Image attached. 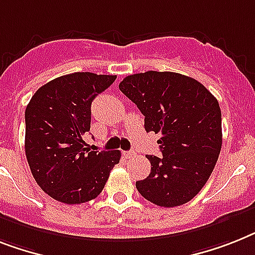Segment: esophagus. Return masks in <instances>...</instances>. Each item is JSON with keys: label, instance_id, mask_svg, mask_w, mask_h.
Segmentation results:
<instances>
[{"label": "esophagus", "instance_id": "34e87169", "mask_svg": "<svg viewBox=\"0 0 255 255\" xmlns=\"http://www.w3.org/2000/svg\"><path fill=\"white\" fill-rule=\"evenodd\" d=\"M124 156H125L126 159H131V157L134 156V152H132V151H125V152H124Z\"/></svg>", "mask_w": 255, "mask_h": 255}]
</instances>
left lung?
I'll list each match as a JSON object with an SVG mask.
<instances>
[{
	"instance_id": "1",
	"label": "left lung",
	"mask_w": 255,
	"mask_h": 255,
	"mask_svg": "<svg viewBox=\"0 0 255 255\" xmlns=\"http://www.w3.org/2000/svg\"><path fill=\"white\" fill-rule=\"evenodd\" d=\"M144 116V129L160 134L163 156L147 155L151 173L136 181L139 194L160 207L191 201L211 176L222 150L216 98L193 78L170 71L128 75L120 83Z\"/></svg>"
}]
</instances>
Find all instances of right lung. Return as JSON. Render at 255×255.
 Masks as SVG:
<instances>
[{"mask_svg":"<svg viewBox=\"0 0 255 255\" xmlns=\"http://www.w3.org/2000/svg\"><path fill=\"white\" fill-rule=\"evenodd\" d=\"M116 75L73 73L41 86L26 108L24 148L40 188L66 205L98 197L120 151H90L83 135L91 126V103Z\"/></svg>","mask_w":255,"mask_h":255,"instance_id":"right-lung-1","label":"right lung"}]
</instances>
